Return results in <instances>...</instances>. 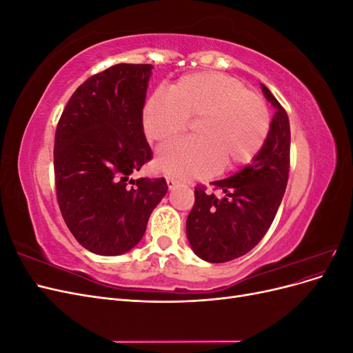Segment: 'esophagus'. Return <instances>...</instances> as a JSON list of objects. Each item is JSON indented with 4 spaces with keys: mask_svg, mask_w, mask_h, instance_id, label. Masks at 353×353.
<instances>
[{
    "mask_svg": "<svg viewBox=\"0 0 353 353\" xmlns=\"http://www.w3.org/2000/svg\"><path fill=\"white\" fill-rule=\"evenodd\" d=\"M166 184H168V188H169V190H174L178 183H176V179L168 176V178H166Z\"/></svg>",
    "mask_w": 353,
    "mask_h": 353,
    "instance_id": "34e87169",
    "label": "esophagus"
}]
</instances>
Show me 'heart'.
<instances>
[{"label":"heart","instance_id":"obj_1","mask_svg":"<svg viewBox=\"0 0 353 353\" xmlns=\"http://www.w3.org/2000/svg\"><path fill=\"white\" fill-rule=\"evenodd\" d=\"M143 128L152 141L184 132L199 119V138H183L157 150V166L181 179L215 175L249 163L268 138L270 110L258 94L237 78L219 72H196L179 78L169 92L157 91L143 108Z\"/></svg>","mask_w":353,"mask_h":353}]
</instances>
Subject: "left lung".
I'll use <instances>...</instances> for the list:
<instances>
[{"mask_svg": "<svg viewBox=\"0 0 353 353\" xmlns=\"http://www.w3.org/2000/svg\"><path fill=\"white\" fill-rule=\"evenodd\" d=\"M275 109L268 138L250 165L230 178L213 181L223 196L199 187L187 218V239L200 259L221 263L237 259L258 244L276 215L290 168V123L281 104L261 83Z\"/></svg>", "mask_w": 353, "mask_h": 353, "instance_id": "8db88e82", "label": "left lung"}]
</instances>
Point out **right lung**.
Listing matches in <instances>:
<instances>
[{
  "label": "right lung",
  "mask_w": 353,
  "mask_h": 353,
  "mask_svg": "<svg viewBox=\"0 0 353 353\" xmlns=\"http://www.w3.org/2000/svg\"><path fill=\"white\" fill-rule=\"evenodd\" d=\"M152 65L121 63L73 92L57 125L54 175L73 237L101 256L130 252L168 191L165 178L132 179L152 159L143 108Z\"/></svg>",
  "instance_id": "obj_1"
}]
</instances>
